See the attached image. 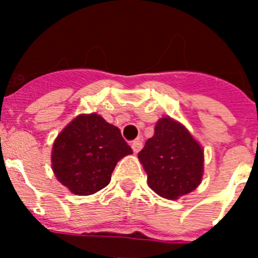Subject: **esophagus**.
Masks as SVG:
<instances>
[{
	"label": "esophagus",
	"instance_id": "34e87169",
	"mask_svg": "<svg viewBox=\"0 0 258 258\" xmlns=\"http://www.w3.org/2000/svg\"><path fill=\"white\" fill-rule=\"evenodd\" d=\"M142 147H143L142 140H137V141H134L133 143H132V149H133L134 154H138V152L141 151V149H142Z\"/></svg>",
	"mask_w": 258,
	"mask_h": 258
}]
</instances>
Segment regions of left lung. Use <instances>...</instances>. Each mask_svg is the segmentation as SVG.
Wrapping results in <instances>:
<instances>
[{
    "label": "left lung",
    "instance_id": "8db88e82",
    "mask_svg": "<svg viewBox=\"0 0 258 258\" xmlns=\"http://www.w3.org/2000/svg\"><path fill=\"white\" fill-rule=\"evenodd\" d=\"M152 191L177 200L202 183L204 150L188 129L169 116L155 125V133L138 152Z\"/></svg>",
    "mask_w": 258,
    "mask_h": 258
}]
</instances>
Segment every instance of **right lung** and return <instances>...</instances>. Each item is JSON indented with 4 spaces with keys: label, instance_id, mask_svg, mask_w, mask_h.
Masks as SVG:
<instances>
[{
    "label": "right lung",
    "instance_id": "obj_1",
    "mask_svg": "<svg viewBox=\"0 0 258 258\" xmlns=\"http://www.w3.org/2000/svg\"><path fill=\"white\" fill-rule=\"evenodd\" d=\"M131 154L117 126L95 112L81 113L54 141L51 168L71 192L92 195L106 187L117 161Z\"/></svg>",
    "mask_w": 258,
    "mask_h": 258
}]
</instances>
